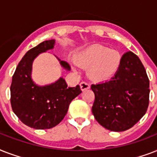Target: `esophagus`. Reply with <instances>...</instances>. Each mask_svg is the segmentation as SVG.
Masks as SVG:
<instances>
[{
	"label": "esophagus",
	"mask_w": 157,
	"mask_h": 157,
	"mask_svg": "<svg viewBox=\"0 0 157 157\" xmlns=\"http://www.w3.org/2000/svg\"><path fill=\"white\" fill-rule=\"evenodd\" d=\"M80 86H81V90H88V89H90V84L86 82V81H82V82L80 84Z\"/></svg>",
	"instance_id": "1"
}]
</instances>
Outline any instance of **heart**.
<instances>
[{
  "instance_id": "obj_1",
  "label": "heart",
  "mask_w": 157,
  "mask_h": 157,
  "mask_svg": "<svg viewBox=\"0 0 157 157\" xmlns=\"http://www.w3.org/2000/svg\"><path fill=\"white\" fill-rule=\"evenodd\" d=\"M119 53L101 45H93L77 55L76 63L89 67L88 74L94 80H104L117 71L120 64Z\"/></svg>"
}]
</instances>
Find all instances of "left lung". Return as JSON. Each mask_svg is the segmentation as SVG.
<instances>
[{
    "mask_svg": "<svg viewBox=\"0 0 157 157\" xmlns=\"http://www.w3.org/2000/svg\"><path fill=\"white\" fill-rule=\"evenodd\" d=\"M94 93V118L111 131H124L146 113L149 104V79L144 65L131 51L122 56L111 80L91 86Z\"/></svg>",
    "mask_w": 157,
    "mask_h": 157,
    "instance_id": "obj_1",
    "label": "left lung"
}]
</instances>
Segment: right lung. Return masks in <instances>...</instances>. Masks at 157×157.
Masks as SVG:
<instances>
[{"mask_svg": "<svg viewBox=\"0 0 157 157\" xmlns=\"http://www.w3.org/2000/svg\"><path fill=\"white\" fill-rule=\"evenodd\" d=\"M54 40H45L31 49L21 59L12 77L10 103L18 118L26 125L36 129H51L65 117L69 104L82 92L80 86L68 87L60 78L50 86H36L31 79L33 59L41 52L54 47ZM69 70L67 62L60 61Z\"/></svg>", "mask_w": 157, "mask_h": 157, "instance_id": "1", "label": "right lung"}]
</instances>
